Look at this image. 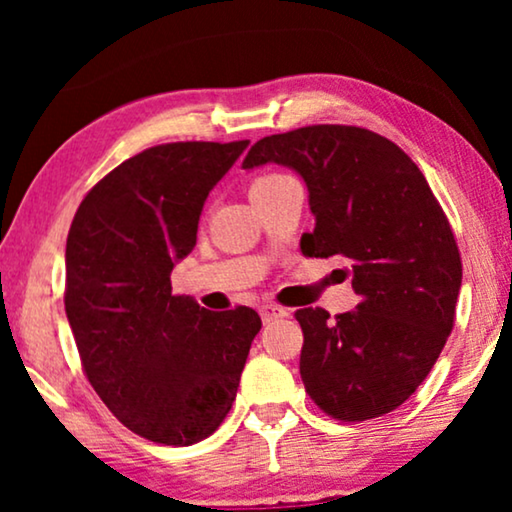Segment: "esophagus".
Instances as JSON below:
<instances>
[{
  "label": "esophagus",
  "instance_id": "obj_1",
  "mask_svg": "<svg viewBox=\"0 0 512 512\" xmlns=\"http://www.w3.org/2000/svg\"><path fill=\"white\" fill-rule=\"evenodd\" d=\"M261 317H263V321L284 319V317H289V310H286V307H279L275 303H263L261 305Z\"/></svg>",
  "mask_w": 512,
  "mask_h": 512
}]
</instances>
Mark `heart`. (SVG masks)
<instances>
[{"label": "heart", "instance_id": "b5f03b06", "mask_svg": "<svg viewBox=\"0 0 512 512\" xmlns=\"http://www.w3.org/2000/svg\"><path fill=\"white\" fill-rule=\"evenodd\" d=\"M279 177H284V174H265V177L256 179V181H254V186H251V188H256V186H263V184H270V181H275V179H279Z\"/></svg>", "mask_w": 512, "mask_h": 512}]
</instances>
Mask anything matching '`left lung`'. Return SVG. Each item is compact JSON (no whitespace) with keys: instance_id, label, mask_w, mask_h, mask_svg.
Returning a JSON list of instances; mask_svg holds the SVG:
<instances>
[{"instance_id":"left-lung-1","label":"left lung","mask_w":512,"mask_h":512,"mask_svg":"<svg viewBox=\"0 0 512 512\" xmlns=\"http://www.w3.org/2000/svg\"><path fill=\"white\" fill-rule=\"evenodd\" d=\"M300 174L314 230L307 256H340L359 305L296 312L300 377L326 415L363 422L415 394L454 326L461 258L450 221L408 153L354 125H307L258 139L244 170Z\"/></svg>"}]
</instances>
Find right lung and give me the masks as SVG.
<instances>
[{
  "instance_id": "1",
  "label": "right lung",
  "mask_w": 512,
  "mask_h": 512,
  "mask_svg": "<svg viewBox=\"0 0 512 512\" xmlns=\"http://www.w3.org/2000/svg\"><path fill=\"white\" fill-rule=\"evenodd\" d=\"M249 142L151 146L90 191L67 235L65 312L83 370L118 422L193 445L219 429L261 331L251 307L207 312L174 296L205 200Z\"/></svg>"
}]
</instances>
